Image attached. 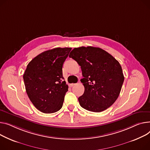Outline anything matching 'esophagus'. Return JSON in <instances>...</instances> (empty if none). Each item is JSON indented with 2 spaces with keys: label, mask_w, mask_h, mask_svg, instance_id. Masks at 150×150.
Instances as JSON below:
<instances>
[{
  "label": "esophagus",
  "mask_w": 150,
  "mask_h": 150,
  "mask_svg": "<svg viewBox=\"0 0 150 150\" xmlns=\"http://www.w3.org/2000/svg\"><path fill=\"white\" fill-rule=\"evenodd\" d=\"M76 84V83H72V84H70L69 86H70V87H73V86H75Z\"/></svg>",
  "instance_id": "34e87169"
}]
</instances>
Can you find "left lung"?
<instances>
[{
    "mask_svg": "<svg viewBox=\"0 0 150 150\" xmlns=\"http://www.w3.org/2000/svg\"><path fill=\"white\" fill-rule=\"evenodd\" d=\"M69 57L81 66L84 86L78 98L87 110L101 112L110 107L118 98L124 81L121 66L104 50L92 46L74 48Z\"/></svg>",
    "mask_w": 150,
    "mask_h": 150,
    "instance_id": "8db88e82",
    "label": "left lung"
}]
</instances>
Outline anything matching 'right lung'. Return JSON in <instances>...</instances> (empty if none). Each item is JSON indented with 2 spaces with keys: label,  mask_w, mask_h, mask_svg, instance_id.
<instances>
[{
  "label": "right lung",
  "mask_w": 150,
  "mask_h": 150,
  "mask_svg": "<svg viewBox=\"0 0 150 150\" xmlns=\"http://www.w3.org/2000/svg\"><path fill=\"white\" fill-rule=\"evenodd\" d=\"M71 47H57L38 55L29 63L23 74L30 100L44 113L58 112L63 106L68 86L63 81V64Z\"/></svg>",
  "instance_id": "add662e5"
}]
</instances>
